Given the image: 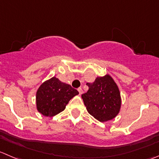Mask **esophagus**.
<instances>
[{
    "instance_id": "34e87169",
    "label": "esophagus",
    "mask_w": 159,
    "mask_h": 159,
    "mask_svg": "<svg viewBox=\"0 0 159 159\" xmlns=\"http://www.w3.org/2000/svg\"><path fill=\"white\" fill-rule=\"evenodd\" d=\"M78 92H79L80 95H81V94L83 93V90H82V89H81V88H79V89H78Z\"/></svg>"
}]
</instances>
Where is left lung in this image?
Here are the masks:
<instances>
[{
    "label": "left lung",
    "instance_id": "1",
    "mask_svg": "<svg viewBox=\"0 0 159 159\" xmlns=\"http://www.w3.org/2000/svg\"><path fill=\"white\" fill-rule=\"evenodd\" d=\"M89 90L81 95L90 115L102 123L115 118L121 108V96L116 83L109 75L97 77L87 83Z\"/></svg>",
    "mask_w": 159,
    "mask_h": 159
}]
</instances>
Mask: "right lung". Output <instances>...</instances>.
Here are the masks:
<instances>
[{"label": "right lung", "mask_w": 159, "mask_h": 159, "mask_svg": "<svg viewBox=\"0 0 159 159\" xmlns=\"http://www.w3.org/2000/svg\"><path fill=\"white\" fill-rule=\"evenodd\" d=\"M78 94L70 84L53 77L42 83L37 89L36 109L44 116H54L64 111L69 101Z\"/></svg>", "instance_id": "right-lung-1"}]
</instances>
